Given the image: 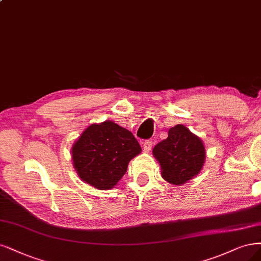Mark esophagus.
<instances>
[{
    "mask_svg": "<svg viewBox=\"0 0 261 261\" xmlns=\"http://www.w3.org/2000/svg\"><path fill=\"white\" fill-rule=\"evenodd\" d=\"M152 143H153V142H152V140H145V141H143V143H142L143 151L149 152L152 148Z\"/></svg>",
    "mask_w": 261,
    "mask_h": 261,
    "instance_id": "1",
    "label": "esophagus"
}]
</instances>
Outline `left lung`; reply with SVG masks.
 <instances>
[{
	"mask_svg": "<svg viewBox=\"0 0 261 261\" xmlns=\"http://www.w3.org/2000/svg\"><path fill=\"white\" fill-rule=\"evenodd\" d=\"M162 168V177L169 184L182 185L200 173L205 161L202 140L184 125L168 130V137L153 148Z\"/></svg>",
	"mask_w": 261,
	"mask_h": 261,
	"instance_id": "8db88e82",
	"label": "left lung"
}]
</instances>
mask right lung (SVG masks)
I'll list each match as a JSON object with an SVG mask.
<instances>
[{
	"label": "right lung",
	"mask_w": 261,
	"mask_h": 261,
	"mask_svg": "<svg viewBox=\"0 0 261 261\" xmlns=\"http://www.w3.org/2000/svg\"><path fill=\"white\" fill-rule=\"evenodd\" d=\"M141 148L134 135L111 121L88 126L72 147L80 178L99 190L113 188Z\"/></svg>",
	"instance_id": "add662e5"
}]
</instances>
